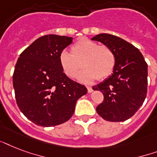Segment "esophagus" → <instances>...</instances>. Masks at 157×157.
<instances>
[{"instance_id":"obj_1","label":"esophagus","mask_w":157,"mask_h":157,"mask_svg":"<svg viewBox=\"0 0 157 157\" xmlns=\"http://www.w3.org/2000/svg\"><path fill=\"white\" fill-rule=\"evenodd\" d=\"M87 90H88L89 93H91V92L93 91V90H92V88H91L90 86H87Z\"/></svg>"}]
</instances>
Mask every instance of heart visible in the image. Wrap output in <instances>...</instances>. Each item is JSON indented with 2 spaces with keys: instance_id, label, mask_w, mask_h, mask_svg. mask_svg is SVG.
I'll list each match as a JSON object with an SVG mask.
<instances>
[{
  "instance_id": "obj_1",
  "label": "heart",
  "mask_w": 157,
  "mask_h": 157,
  "mask_svg": "<svg viewBox=\"0 0 157 157\" xmlns=\"http://www.w3.org/2000/svg\"><path fill=\"white\" fill-rule=\"evenodd\" d=\"M71 54L66 50L59 54V60L63 73L70 78L78 76L82 82H90L94 79L103 81L112 74L116 65V56L108 46L98 45L87 38H82L71 47Z\"/></svg>"
}]
</instances>
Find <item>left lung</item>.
<instances>
[{
	"instance_id": "1",
	"label": "left lung",
	"mask_w": 157,
	"mask_h": 157,
	"mask_svg": "<svg viewBox=\"0 0 157 157\" xmlns=\"http://www.w3.org/2000/svg\"><path fill=\"white\" fill-rule=\"evenodd\" d=\"M107 45L116 56L113 73L93 86L103 93V103L96 107L98 114L108 121H124L139 110L147 92V64L136 47L116 36L102 33L94 36Z\"/></svg>"
}]
</instances>
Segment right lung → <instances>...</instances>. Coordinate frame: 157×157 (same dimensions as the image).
<instances>
[{
  "mask_svg": "<svg viewBox=\"0 0 157 157\" xmlns=\"http://www.w3.org/2000/svg\"><path fill=\"white\" fill-rule=\"evenodd\" d=\"M72 37L45 35L21 53L14 67L13 86L18 108L34 124L55 126L67 121L76 101L87 93L86 86L63 73L60 53Z\"/></svg>",
  "mask_w": 157,
  "mask_h": 157,
  "instance_id": "obj_1",
  "label": "right lung"
}]
</instances>
